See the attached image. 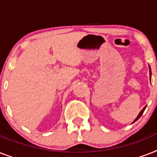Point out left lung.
Returning a JSON list of instances; mask_svg holds the SVG:
<instances>
[{"label": "left lung", "instance_id": "8db88e82", "mask_svg": "<svg viewBox=\"0 0 157 157\" xmlns=\"http://www.w3.org/2000/svg\"><path fill=\"white\" fill-rule=\"evenodd\" d=\"M149 74H150V81H151V67H150V66H149ZM146 107H147V106H145V107H144V108H143V109H142L141 112H139V114L138 115V117H136V119L134 120V121L132 122V123H134V122L136 121H138V120H139V118H140V117H141L142 114H143V113H144V110H145V108H146Z\"/></svg>", "mask_w": 157, "mask_h": 157}]
</instances>
